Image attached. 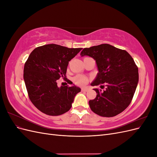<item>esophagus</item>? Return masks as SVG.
I'll list each match as a JSON object with an SVG mask.
<instances>
[{"instance_id":"1","label":"esophagus","mask_w":157,"mask_h":157,"mask_svg":"<svg viewBox=\"0 0 157 157\" xmlns=\"http://www.w3.org/2000/svg\"><path fill=\"white\" fill-rule=\"evenodd\" d=\"M88 90H89V88H88V87H85V88H82L81 89V90H82V92H87Z\"/></svg>"}]
</instances>
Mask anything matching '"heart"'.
I'll list each match as a JSON object with an SVG mask.
<instances>
[{
    "label": "heart",
    "mask_w": 157,
    "mask_h": 157,
    "mask_svg": "<svg viewBox=\"0 0 157 157\" xmlns=\"http://www.w3.org/2000/svg\"><path fill=\"white\" fill-rule=\"evenodd\" d=\"M73 82L78 86H84L89 82V78L86 75H77L73 78Z\"/></svg>",
    "instance_id": "obj_1"
}]
</instances>
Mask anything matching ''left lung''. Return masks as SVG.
I'll return each mask as SVG.
<instances>
[{
  "label": "left lung",
  "mask_w": 157,
  "mask_h": 157,
  "mask_svg": "<svg viewBox=\"0 0 157 157\" xmlns=\"http://www.w3.org/2000/svg\"><path fill=\"white\" fill-rule=\"evenodd\" d=\"M81 56H88L96 61L99 73L92 86H106V90L94 88L98 94L89 101L91 110L103 117H113L130 105L139 80L138 67L124 50L108 44L85 48Z\"/></svg>",
  "instance_id": "obj_1"
}]
</instances>
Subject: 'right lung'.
<instances>
[{"mask_svg":"<svg viewBox=\"0 0 157 157\" xmlns=\"http://www.w3.org/2000/svg\"><path fill=\"white\" fill-rule=\"evenodd\" d=\"M81 50L50 44L37 47L30 54L25 63L23 78L31 101L42 113L58 116L71 108L80 88L68 85L58 88L57 80L67 78L69 61Z\"/></svg>","mask_w":157,"mask_h":157,"instance_id":"right-lung-1","label":"right lung"}]
</instances>
